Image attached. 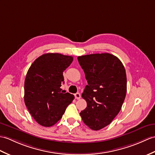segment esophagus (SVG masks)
<instances>
[{
  "label": "esophagus",
  "instance_id": "obj_1",
  "mask_svg": "<svg viewBox=\"0 0 155 155\" xmlns=\"http://www.w3.org/2000/svg\"><path fill=\"white\" fill-rule=\"evenodd\" d=\"M74 96H75V98L76 99H77V100H79L81 98V94L80 93H76V94H74Z\"/></svg>",
  "mask_w": 155,
  "mask_h": 155
}]
</instances>
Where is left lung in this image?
Listing matches in <instances>:
<instances>
[{
  "mask_svg": "<svg viewBox=\"0 0 155 155\" xmlns=\"http://www.w3.org/2000/svg\"><path fill=\"white\" fill-rule=\"evenodd\" d=\"M88 84L82 94L87 107L80 113L84 123L98 131L108 125L121 108L127 92L125 67L111 54L78 57Z\"/></svg>",
  "mask_w": 155,
  "mask_h": 155,
  "instance_id": "1",
  "label": "left lung"
}]
</instances>
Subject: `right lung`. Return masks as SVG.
I'll use <instances>...</instances> for the list:
<instances>
[{"label":"right lung","instance_id":"right-lung-1","mask_svg":"<svg viewBox=\"0 0 155 155\" xmlns=\"http://www.w3.org/2000/svg\"><path fill=\"white\" fill-rule=\"evenodd\" d=\"M73 61L71 56L49 53L39 57L29 68L24 82V102L42 126L55 125L74 98L61 88L63 71Z\"/></svg>","mask_w":155,"mask_h":155}]
</instances>
